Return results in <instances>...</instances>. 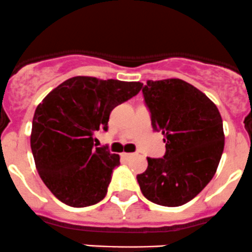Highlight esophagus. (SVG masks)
<instances>
[{
	"label": "esophagus",
	"mask_w": 252,
	"mask_h": 252,
	"mask_svg": "<svg viewBox=\"0 0 252 252\" xmlns=\"http://www.w3.org/2000/svg\"><path fill=\"white\" fill-rule=\"evenodd\" d=\"M121 156H123L124 158H131V157L133 156V154H132V153H123V154H121Z\"/></svg>",
	"instance_id": "esophagus-1"
}]
</instances>
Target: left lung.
Returning a JSON list of instances; mask_svg holds the SVG:
<instances>
[{"mask_svg": "<svg viewBox=\"0 0 252 252\" xmlns=\"http://www.w3.org/2000/svg\"><path fill=\"white\" fill-rule=\"evenodd\" d=\"M142 93L166 151L163 158H147L148 168L137 181L153 203L183 206L216 174L224 149L221 116L206 94L183 79L147 81Z\"/></svg>", "mask_w": 252, "mask_h": 252, "instance_id": "1", "label": "left lung"}]
</instances>
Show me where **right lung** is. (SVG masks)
<instances>
[{
	"label": "right lung",
	"mask_w": 252,
	"mask_h": 252,
	"mask_svg": "<svg viewBox=\"0 0 252 252\" xmlns=\"http://www.w3.org/2000/svg\"><path fill=\"white\" fill-rule=\"evenodd\" d=\"M143 84L77 76L52 89L33 118L31 147L36 170L52 195L71 207L105 197L119 154L94 148V132L108 129L111 110Z\"/></svg>",
	"instance_id": "1"
}]
</instances>
